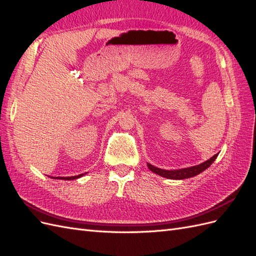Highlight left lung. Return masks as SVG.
<instances>
[{"label": "left lung", "mask_w": 256, "mask_h": 256, "mask_svg": "<svg viewBox=\"0 0 256 256\" xmlns=\"http://www.w3.org/2000/svg\"><path fill=\"white\" fill-rule=\"evenodd\" d=\"M218 154H216L214 156H212L210 159L206 160L205 162H203V164L194 166L180 168V170H171V171H168V170H162V168L154 166L150 164H147V166H148V168L152 172L156 173L162 177L170 178V180H184V178H190L193 176H196L200 173L205 171L206 168L210 166V164L216 160V158L218 157Z\"/></svg>", "instance_id": "8db88e82"}]
</instances>
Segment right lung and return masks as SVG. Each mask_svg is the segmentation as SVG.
I'll return each instance as SVG.
<instances>
[{"label": "right lung", "mask_w": 256, "mask_h": 256, "mask_svg": "<svg viewBox=\"0 0 256 256\" xmlns=\"http://www.w3.org/2000/svg\"><path fill=\"white\" fill-rule=\"evenodd\" d=\"M81 176H83V174H80V175H78V176H69V177H56V178H58V180H76V178H79V177H81Z\"/></svg>", "instance_id": "right-lung-1"}]
</instances>
